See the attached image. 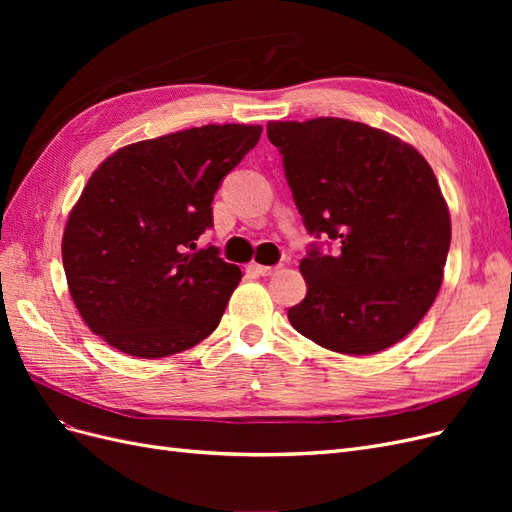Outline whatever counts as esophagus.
Wrapping results in <instances>:
<instances>
[{"label":"esophagus","mask_w":512,"mask_h":512,"mask_svg":"<svg viewBox=\"0 0 512 512\" xmlns=\"http://www.w3.org/2000/svg\"><path fill=\"white\" fill-rule=\"evenodd\" d=\"M282 269V265H275V267H265V265H254V271L258 273V275H262V277H267V275H273V273H277Z\"/></svg>","instance_id":"esophagus-1"}]
</instances>
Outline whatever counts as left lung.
Here are the masks:
<instances>
[{"label":"left lung","instance_id":"1","mask_svg":"<svg viewBox=\"0 0 512 512\" xmlns=\"http://www.w3.org/2000/svg\"><path fill=\"white\" fill-rule=\"evenodd\" d=\"M284 175L314 239L301 260L305 299L294 329L342 354H376L404 339L442 284L451 215L427 160L359 121H269Z\"/></svg>","mask_w":512,"mask_h":512}]
</instances>
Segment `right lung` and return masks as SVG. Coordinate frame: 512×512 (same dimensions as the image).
<instances>
[{
    "label": "right lung",
    "instance_id": "obj_1",
    "mask_svg": "<svg viewBox=\"0 0 512 512\" xmlns=\"http://www.w3.org/2000/svg\"><path fill=\"white\" fill-rule=\"evenodd\" d=\"M260 132L224 123L166 134L121 147L89 177L61 256L76 309L108 346L160 359L218 329L241 269L196 241Z\"/></svg>",
    "mask_w": 512,
    "mask_h": 512
}]
</instances>
